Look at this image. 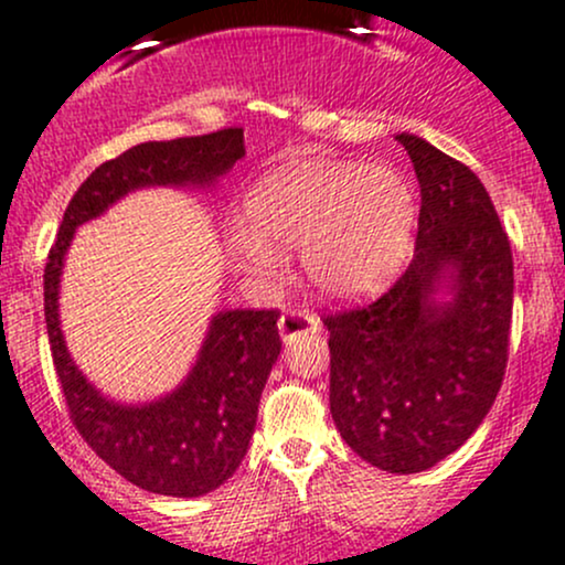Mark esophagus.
<instances>
[{
	"label": "esophagus",
	"mask_w": 565,
	"mask_h": 565,
	"mask_svg": "<svg viewBox=\"0 0 565 565\" xmlns=\"http://www.w3.org/2000/svg\"><path fill=\"white\" fill-rule=\"evenodd\" d=\"M322 324L306 308H287L278 319V332H281L284 341H295V338L302 335V332H317Z\"/></svg>",
	"instance_id": "obj_1"
}]
</instances>
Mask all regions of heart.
<instances>
[{
  "label": "heart",
  "mask_w": 565,
  "mask_h": 565,
  "mask_svg": "<svg viewBox=\"0 0 565 565\" xmlns=\"http://www.w3.org/2000/svg\"><path fill=\"white\" fill-rule=\"evenodd\" d=\"M246 224L230 243L243 265L270 267L276 248H300L313 287L358 298L406 263L417 230V194L387 164L289 159L259 178L243 203Z\"/></svg>",
  "instance_id": "obj_1"
}]
</instances>
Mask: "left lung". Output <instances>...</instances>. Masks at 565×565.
Instances as JSON below:
<instances>
[{"instance_id": "left-lung-1", "label": "left lung", "mask_w": 565, "mask_h": 565, "mask_svg": "<svg viewBox=\"0 0 565 565\" xmlns=\"http://www.w3.org/2000/svg\"><path fill=\"white\" fill-rule=\"evenodd\" d=\"M417 173V248L367 306L324 317L330 414L362 460L419 473L471 438L509 360L514 265L507 230L471 168L417 135H395ZM447 286L454 298L436 303Z\"/></svg>"}]
</instances>
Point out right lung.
Listing matches in <instances>:
<instances>
[{
  "label": "right lung",
  "instance_id": "add662e5",
  "mask_svg": "<svg viewBox=\"0 0 565 565\" xmlns=\"http://www.w3.org/2000/svg\"><path fill=\"white\" fill-rule=\"evenodd\" d=\"M246 153L243 129L153 140L99 164L64 211L45 263V324L53 367L81 438L127 482L148 492L198 498L227 482L257 425L273 362L281 354L278 311H222L213 317L186 382L142 406L99 395L78 371L58 328V276L75 230L142 186H211Z\"/></svg>",
  "mask_w": 565,
  "mask_h": 565
}]
</instances>
